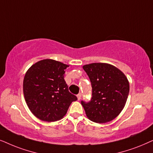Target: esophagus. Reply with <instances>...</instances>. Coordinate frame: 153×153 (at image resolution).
<instances>
[{
	"instance_id": "1",
	"label": "esophagus",
	"mask_w": 153,
	"mask_h": 153,
	"mask_svg": "<svg viewBox=\"0 0 153 153\" xmlns=\"http://www.w3.org/2000/svg\"><path fill=\"white\" fill-rule=\"evenodd\" d=\"M81 97H82V94H78V95H77V98H78V100H80L81 99Z\"/></svg>"
}]
</instances>
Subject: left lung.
<instances>
[{
	"instance_id": "left-lung-1",
	"label": "left lung",
	"mask_w": 153,
	"mask_h": 153,
	"mask_svg": "<svg viewBox=\"0 0 153 153\" xmlns=\"http://www.w3.org/2000/svg\"><path fill=\"white\" fill-rule=\"evenodd\" d=\"M82 68L92 87L90 101H81L87 117L97 123L113 120L127 102L129 92L127 77L120 69L105 63H93Z\"/></svg>"
}]
</instances>
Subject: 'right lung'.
<instances>
[{
  "instance_id": "1",
  "label": "right lung",
  "mask_w": 153,
  "mask_h": 153,
  "mask_svg": "<svg viewBox=\"0 0 153 153\" xmlns=\"http://www.w3.org/2000/svg\"><path fill=\"white\" fill-rule=\"evenodd\" d=\"M68 65L53 59H43L32 65L23 82L24 99L28 108L38 119L55 122L66 115L76 96L69 92L64 80Z\"/></svg>"
}]
</instances>
